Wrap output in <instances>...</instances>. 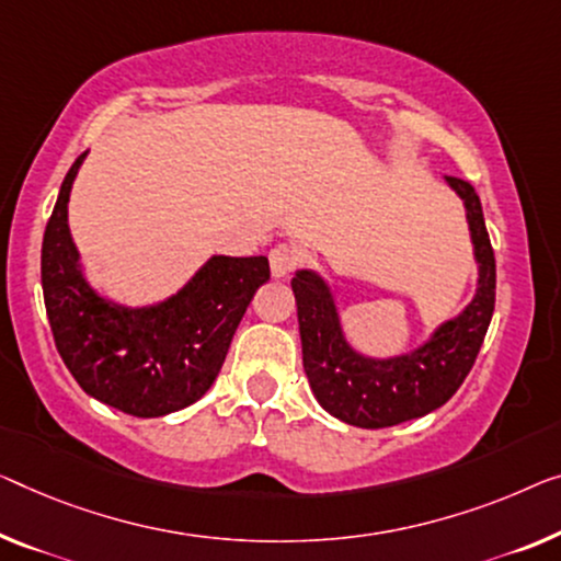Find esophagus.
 I'll return each mask as SVG.
<instances>
[{"mask_svg":"<svg viewBox=\"0 0 561 561\" xmlns=\"http://www.w3.org/2000/svg\"><path fill=\"white\" fill-rule=\"evenodd\" d=\"M297 262H299V256H297L295 249H291L289 244H277L270 252L272 277H277V279L289 277V274L297 270Z\"/></svg>","mask_w":561,"mask_h":561,"instance_id":"esophagus-1","label":"esophagus"}]
</instances>
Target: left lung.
I'll return each mask as SVG.
<instances>
[{
  "label": "left lung",
  "instance_id": "8db88e82",
  "mask_svg": "<svg viewBox=\"0 0 561 561\" xmlns=\"http://www.w3.org/2000/svg\"><path fill=\"white\" fill-rule=\"evenodd\" d=\"M443 181L463 204L479 277L471 302L415 347L392 355L363 353L345 332L332 282L317 270H297L291 277L309 388L342 423L373 431L433 413L461 388L486 337L496 299V259L481 201L471 183L450 175Z\"/></svg>",
  "mask_w": 561,
  "mask_h": 561
}]
</instances>
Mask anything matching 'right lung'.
<instances>
[{"label": "right lung", "instance_id": "right-lung-1", "mask_svg": "<svg viewBox=\"0 0 561 561\" xmlns=\"http://www.w3.org/2000/svg\"><path fill=\"white\" fill-rule=\"evenodd\" d=\"M82 153L67 171L42 239V291L67 370L100 403L138 417L183 411L214 386L231 337L262 284L266 256L211 254L173 295L125 305L88 279L67 204Z\"/></svg>", "mask_w": 561, "mask_h": 561}]
</instances>
